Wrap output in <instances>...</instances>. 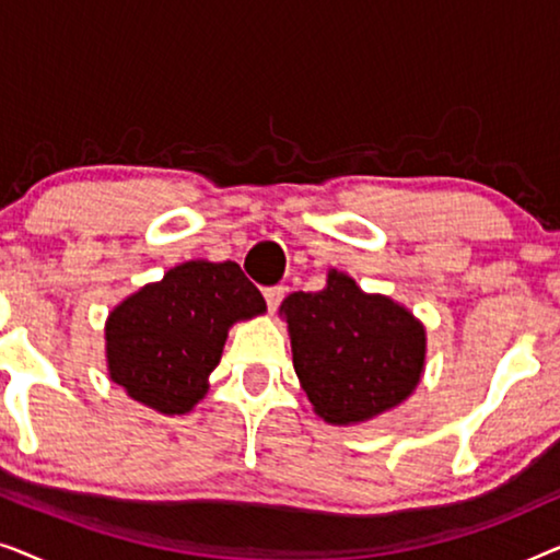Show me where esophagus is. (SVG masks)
I'll return each mask as SVG.
<instances>
[{"label":"esophagus","instance_id":"1","mask_svg":"<svg viewBox=\"0 0 560 560\" xmlns=\"http://www.w3.org/2000/svg\"><path fill=\"white\" fill-rule=\"evenodd\" d=\"M282 298H285V288H267L265 290V301H267V308H270V313L278 311V305L282 303Z\"/></svg>","mask_w":560,"mask_h":560}]
</instances>
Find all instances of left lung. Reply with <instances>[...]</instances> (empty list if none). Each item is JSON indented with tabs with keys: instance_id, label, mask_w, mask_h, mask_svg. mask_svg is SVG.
<instances>
[{
	"instance_id": "8db88e82",
	"label": "left lung",
	"mask_w": 560,
	"mask_h": 560,
	"mask_svg": "<svg viewBox=\"0 0 560 560\" xmlns=\"http://www.w3.org/2000/svg\"><path fill=\"white\" fill-rule=\"evenodd\" d=\"M280 318L298 382L326 423H366L402 405L423 380L425 326L389 295L364 293L347 272L328 270L316 293H290Z\"/></svg>"
}]
</instances>
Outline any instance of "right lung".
I'll list each match as a JSON object with an SVG mask.
<instances>
[{
	"instance_id": "obj_1",
	"label": "right lung",
	"mask_w": 560,
	"mask_h": 560,
	"mask_svg": "<svg viewBox=\"0 0 560 560\" xmlns=\"http://www.w3.org/2000/svg\"><path fill=\"white\" fill-rule=\"evenodd\" d=\"M267 311L236 262L188 259L106 316V372L132 400L186 416L209 393L229 328Z\"/></svg>"
}]
</instances>
